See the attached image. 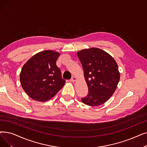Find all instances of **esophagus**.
<instances>
[{"label":"esophagus","instance_id":"obj_1","mask_svg":"<svg viewBox=\"0 0 147 147\" xmlns=\"http://www.w3.org/2000/svg\"><path fill=\"white\" fill-rule=\"evenodd\" d=\"M76 79H76V78L74 77V76H73V77L71 79V80H71V82H74L76 81Z\"/></svg>","mask_w":147,"mask_h":147}]
</instances>
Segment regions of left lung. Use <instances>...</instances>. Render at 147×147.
I'll list each match as a JSON object with an SVG mask.
<instances>
[{"label": "left lung", "instance_id": "1", "mask_svg": "<svg viewBox=\"0 0 147 147\" xmlns=\"http://www.w3.org/2000/svg\"><path fill=\"white\" fill-rule=\"evenodd\" d=\"M77 55L89 92L82 101L90 106L105 103L115 91L120 79L117 63L109 53L96 47L83 49Z\"/></svg>", "mask_w": 147, "mask_h": 147}]
</instances>
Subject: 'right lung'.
Here are the masks:
<instances>
[{
	"label": "right lung",
	"mask_w": 147,
	"mask_h": 147,
	"mask_svg": "<svg viewBox=\"0 0 147 147\" xmlns=\"http://www.w3.org/2000/svg\"><path fill=\"white\" fill-rule=\"evenodd\" d=\"M60 53L44 50L34 55L22 67L20 74L21 85L28 96L34 100L47 101L65 85L56 62Z\"/></svg>",
	"instance_id": "right-lung-1"
}]
</instances>
